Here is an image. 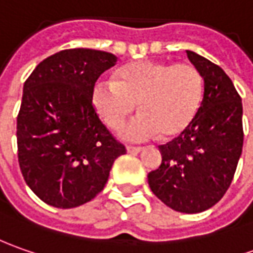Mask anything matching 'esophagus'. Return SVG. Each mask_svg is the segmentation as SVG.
I'll return each instance as SVG.
<instances>
[{
  "instance_id": "1",
  "label": "esophagus",
  "mask_w": 253,
  "mask_h": 253,
  "mask_svg": "<svg viewBox=\"0 0 253 253\" xmlns=\"http://www.w3.org/2000/svg\"><path fill=\"white\" fill-rule=\"evenodd\" d=\"M141 150H143L141 147H135V145H127V153H130V154L140 153Z\"/></svg>"
}]
</instances>
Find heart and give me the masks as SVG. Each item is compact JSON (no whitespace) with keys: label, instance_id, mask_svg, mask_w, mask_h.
I'll return each mask as SVG.
<instances>
[{"label":"heart","instance_id":"b5f03b06","mask_svg":"<svg viewBox=\"0 0 253 253\" xmlns=\"http://www.w3.org/2000/svg\"><path fill=\"white\" fill-rule=\"evenodd\" d=\"M203 99V78L187 63L140 60L122 67L116 81L100 80L92 91V105L99 118L118 130L135 109L141 110L122 128L131 141L182 134L196 118Z\"/></svg>","mask_w":253,"mask_h":253}]
</instances>
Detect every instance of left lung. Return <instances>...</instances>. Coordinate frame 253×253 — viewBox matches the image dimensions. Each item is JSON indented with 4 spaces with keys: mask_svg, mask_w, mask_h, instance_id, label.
I'll use <instances>...</instances> for the list:
<instances>
[{
    "mask_svg": "<svg viewBox=\"0 0 253 253\" xmlns=\"http://www.w3.org/2000/svg\"><path fill=\"white\" fill-rule=\"evenodd\" d=\"M187 58L205 80L196 118L169 143L160 145L162 162L148 173L153 193L180 213H202L228 190L244 144L242 102L221 67L195 51Z\"/></svg>",
    "mask_w": 253,
    "mask_h": 253,
    "instance_id": "1",
    "label": "left lung"
}]
</instances>
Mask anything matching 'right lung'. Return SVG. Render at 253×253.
Masks as SVG:
<instances>
[{
    "mask_svg": "<svg viewBox=\"0 0 253 253\" xmlns=\"http://www.w3.org/2000/svg\"><path fill=\"white\" fill-rule=\"evenodd\" d=\"M118 61L112 53L68 48L44 58L23 85L16 119L23 179L44 203L73 209L105 187L126 147L100 122L92 91Z\"/></svg>",
    "mask_w": 253,
    "mask_h": 253,
    "instance_id": "obj_1",
    "label": "right lung"
}]
</instances>
